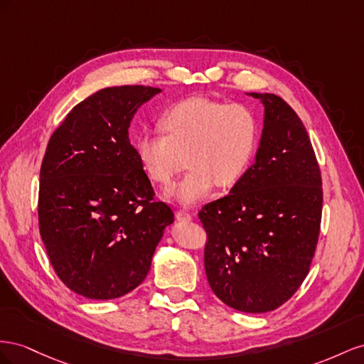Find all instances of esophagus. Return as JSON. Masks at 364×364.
I'll return each instance as SVG.
<instances>
[{"label":"esophagus","mask_w":364,"mask_h":364,"mask_svg":"<svg viewBox=\"0 0 364 364\" xmlns=\"http://www.w3.org/2000/svg\"><path fill=\"white\" fill-rule=\"evenodd\" d=\"M176 220L181 223H189V221H192V215L189 212H186L184 209H180V210H176Z\"/></svg>","instance_id":"esophagus-1"}]
</instances>
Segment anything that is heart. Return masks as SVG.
I'll return each instance as SVG.
<instances>
[{
  "mask_svg": "<svg viewBox=\"0 0 364 364\" xmlns=\"http://www.w3.org/2000/svg\"><path fill=\"white\" fill-rule=\"evenodd\" d=\"M161 132L146 131L136 141L149 178L163 188L184 168L189 172L171 191L181 204L204 200L215 186L232 188L250 166L259 143L256 112L244 103L189 97L163 112Z\"/></svg>",
  "mask_w": 364,
  "mask_h": 364,
  "instance_id": "heart-1",
  "label": "heart"
}]
</instances>
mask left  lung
I'll return each instance as SVG.
<instances>
[{"mask_svg":"<svg viewBox=\"0 0 364 364\" xmlns=\"http://www.w3.org/2000/svg\"><path fill=\"white\" fill-rule=\"evenodd\" d=\"M265 108L255 163L230 193L205 204L204 268L212 291L242 313L284 305L305 280L320 233L323 189L313 144L294 109L250 92Z\"/></svg>","mask_w":364,"mask_h":364,"instance_id":"1","label":"left lung"}]
</instances>
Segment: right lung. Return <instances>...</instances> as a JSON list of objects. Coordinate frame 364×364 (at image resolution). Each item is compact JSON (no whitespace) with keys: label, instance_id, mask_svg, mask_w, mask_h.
I'll return each instance as SVG.
<instances>
[{"label":"right lung","instance_id":"obj_1","mask_svg":"<svg viewBox=\"0 0 364 364\" xmlns=\"http://www.w3.org/2000/svg\"><path fill=\"white\" fill-rule=\"evenodd\" d=\"M160 91L103 88L77 103L47 144L39 233L58 277L84 297L108 300L137 288L173 223L129 141L134 114Z\"/></svg>","mask_w":364,"mask_h":364}]
</instances>
